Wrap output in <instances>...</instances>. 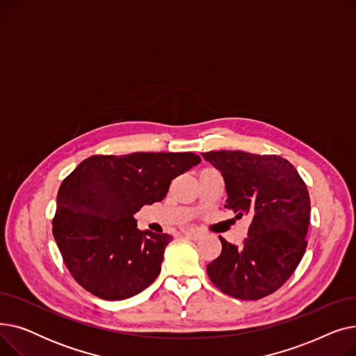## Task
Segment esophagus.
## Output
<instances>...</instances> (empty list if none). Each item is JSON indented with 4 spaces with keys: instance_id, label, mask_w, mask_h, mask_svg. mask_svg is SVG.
<instances>
[{
    "instance_id": "1",
    "label": "esophagus",
    "mask_w": 356,
    "mask_h": 356,
    "mask_svg": "<svg viewBox=\"0 0 356 356\" xmlns=\"http://www.w3.org/2000/svg\"><path fill=\"white\" fill-rule=\"evenodd\" d=\"M184 235L188 236V238H191V239H193V241H197V239L202 238L203 234L199 229H188V231L184 232Z\"/></svg>"
}]
</instances>
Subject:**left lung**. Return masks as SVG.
<instances>
[{"mask_svg": "<svg viewBox=\"0 0 356 356\" xmlns=\"http://www.w3.org/2000/svg\"><path fill=\"white\" fill-rule=\"evenodd\" d=\"M202 157L225 180V208L252 218L242 247L219 236L222 252L207 267L211 282L241 300H258L282 287L307 247L310 197L286 159L245 152H209Z\"/></svg>", "mask_w": 356, "mask_h": 356, "instance_id": "1", "label": "left lung"}]
</instances>
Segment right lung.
I'll use <instances>...</instances> for the list:
<instances>
[{
	"mask_svg": "<svg viewBox=\"0 0 356 356\" xmlns=\"http://www.w3.org/2000/svg\"><path fill=\"white\" fill-rule=\"evenodd\" d=\"M199 163L193 153H131L92 156L74 168L59 188L53 236L79 286L124 300L154 282L173 236L140 231L134 213Z\"/></svg>",
	"mask_w": 356,
	"mask_h": 356,
	"instance_id": "add662e5",
	"label": "right lung"
}]
</instances>
